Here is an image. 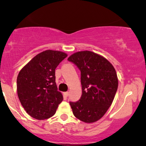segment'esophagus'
<instances>
[{"instance_id":"obj_1","label":"esophagus","mask_w":146,"mask_h":146,"mask_svg":"<svg viewBox=\"0 0 146 146\" xmlns=\"http://www.w3.org/2000/svg\"><path fill=\"white\" fill-rule=\"evenodd\" d=\"M68 94H69V92H64V95L65 96H68Z\"/></svg>"}]
</instances>
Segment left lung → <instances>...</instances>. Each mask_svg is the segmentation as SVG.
Returning a JSON list of instances; mask_svg holds the SVG:
<instances>
[{"mask_svg": "<svg viewBox=\"0 0 146 146\" xmlns=\"http://www.w3.org/2000/svg\"><path fill=\"white\" fill-rule=\"evenodd\" d=\"M81 71L82 94L70 102L77 118L86 123L101 119L111 106L118 86L115 68L106 58L90 51H82L68 58Z\"/></svg>", "mask_w": 146, "mask_h": 146, "instance_id": "1", "label": "left lung"}]
</instances>
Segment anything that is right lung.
Wrapping results in <instances>:
<instances>
[{
	"label": "right lung",
	"mask_w": 146,
	"mask_h": 146,
	"mask_svg": "<svg viewBox=\"0 0 146 146\" xmlns=\"http://www.w3.org/2000/svg\"><path fill=\"white\" fill-rule=\"evenodd\" d=\"M67 56L60 51L45 50L23 67L17 78V92L21 104L32 117L50 118L63 100L56 84L55 69Z\"/></svg>",
	"instance_id": "add662e5"
}]
</instances>
